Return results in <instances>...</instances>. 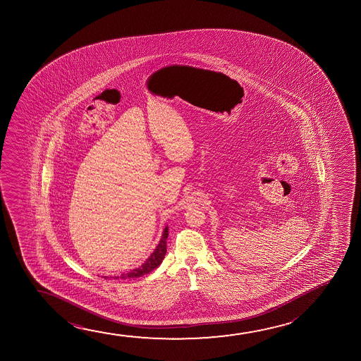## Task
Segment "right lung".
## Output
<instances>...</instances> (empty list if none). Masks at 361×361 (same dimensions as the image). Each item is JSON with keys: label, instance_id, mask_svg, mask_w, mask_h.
I'll return each mask as SVG.
<instances>
[{"label": "right lung", "instance_id": "1", "mask_svg": "<svg viewBox=\"0 0 361 361\" xmlns=\"http://www.w3.org/2000/svg\"><path fill=\"white\" fill-rule=\"evenodd\" d=\"M169 235V227L166 226L165 229H164L163 235H161V239H160V242H159L157 247L154 249V252H152V255L145 260V262L140 265V267H137V269H133V270H130V271L127 272V274H122V275H118V276H101L104 277V279H116V280H126V279H135V277L143 276V275H147L149 272L153 271L154 269H157V267L163 262L164 257H165V254H166V239H168Z\"/></svg>", "mask_w": 361, "mask_h": 361}]
</instances>
